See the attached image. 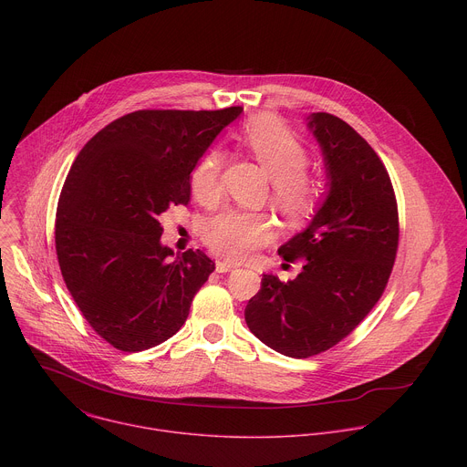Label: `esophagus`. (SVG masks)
<instances>
[{"label": "esophagus", "instance_id": "1", "mask_svg": "<svg viewBox=\"0 0 467 467\" xmlns=\"http://www.w3.org/2000/svg\"><path fill=\"white\" fill-rule=\"evenodd\" d=\"M234 268H236L234 262H227V260H218L216 262V272L218 274H227V272H231Z\"/></svg>", "mask_w": 467, "mask_h": 467}]
</instances>
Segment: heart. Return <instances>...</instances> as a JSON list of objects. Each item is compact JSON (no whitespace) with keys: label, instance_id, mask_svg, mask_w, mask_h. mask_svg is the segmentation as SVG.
<instances>
[{"label":"heart","instance_id":"obj_1","mask_svg":"<svg viewBox=\"0 0 467 467\" xmlns=\"http://www.w3.org/2000/svg\"><path fill=\"white\" fill-rule=\"evenodd\" d=\"M244 144L274 179V205L290 218L312 213L319 197L317 181L305 171L306 150L283 123L256 118L244 129ZM223 155L209 151L192 173V193L199 203L214 205L222 197ZM274 236V223L265 214L225 211L207 222L205 244L220 256L242 260Z\"/></svg>","mask_w":467,"mask_h":467}]
</instances>
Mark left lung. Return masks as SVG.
Returning <instances> with one entry per match:
<instances>
[{
	"label": "left lung",
	"mask_w": 467,
	"mask_h": 467,
	"mask_svg": "<svg viewBox=\"0 0 467 467\" xmlns=\"http://www.w3.org/2000/svg\"><path fill=\"white\" fill-rule=\"evenodd\" d=\"M328 193L303 233L279 254L303 258L288 283L262 275L245 306L253 335L274 351L308 358L342 342L380 299L397 254L399 216L389 175L358 132L327 112H312Z\"/></svg>",
	"instance_id": "obj_1"
}]
</instances>
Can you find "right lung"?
Returning <instances> with one entry per match:
<instances>
[{
  "mask_svg": "<svg viewBox=\"0 0 467 467\" xmlns=\"http://www.w3.org/2000/svg\"><path fill=\"white\" fill-rule=\"evenodd\" d=\"M242 107L137 110L94 135L64 181L55 249L76 305L112 348L139 353L184 325L214 272L203 251L161 244V216L190 202V173Z\"/></svg>",
  "mask_w": 467,
  "mask_h": 467,
  "instance_id": "obj_1",
  "label": "right lung"
}]
</instances>
